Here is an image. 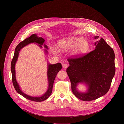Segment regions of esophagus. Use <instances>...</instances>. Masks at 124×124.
Here are the masks:
<instances>
[{
  "mask_svg": "<svg viewBox=\"0 0 124 124\" xmlns=\"http://www.w3.org/2000/svg\"><path fill=\"white\" fill-rule=\"evenodd\" d=\"M68 64H63V68H64V69H67V67H68Z\"/></svg>",
  "mask_w": 124,
  "mask_h": 124,
  "instance_id": "1",
  "label": "esophagus"
}]
</instances>
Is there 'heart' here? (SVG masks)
Wrapping results in <instances>:
<instances>
[{"label": "heart", "mask_w": 124, "mask_h": 124, "mask_svg": "<svg viewBox=\"0 0 124 124\" xmlns=\"http://www.w3.org/2000/svg\"><path fill=\"white\" fill-rule=\"evenodd\" d=\"M60 49L67 50L72 49L71 54L74 56H81L89 51L90 44L86 39L79 36L69 37L60 39L58 41Z\"/></svg>", "instance_id": "b5f03b06"}]
</instances>
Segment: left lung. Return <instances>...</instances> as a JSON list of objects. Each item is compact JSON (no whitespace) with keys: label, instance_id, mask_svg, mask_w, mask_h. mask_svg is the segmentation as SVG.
<instances>
[{"label":"left lung","instance_id":"left-lung-1","mask_svg":"<svg viewBox=\"0 0 124 124\" xmlns=\"http://www.w3.org/2000/svg\"><path fill=\"white\" fill-rule=\"evenodd\" d=\"M94 38L98 39L99 37L95 36ZM94 45L95 49L86 55L68 59L70 66L66 72L71 82L72 92L84 101L96 100L107 94L115 73L113 49L102 38L95 42ZM79 83L85 85L86 92L77 89Z\"/></svg>","mask_w":124,"mask_h":124}]
</instances>
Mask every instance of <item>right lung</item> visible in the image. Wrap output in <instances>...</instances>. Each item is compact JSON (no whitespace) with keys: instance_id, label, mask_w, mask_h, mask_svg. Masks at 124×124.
<instances>
[{"instance_id":"add662e5","label":"right lung","mask_w":124,"mask_h":124,"mask_svg":"<svg viewBox=\"0 0 124 124\" xmlns=\"http://www.w3.org/2000/svg\"><path fill=\"white\" fill-rule=\"evenodd\" d=\"M45 39L41 37H38L36 34H33L31 36L25 39L24 41H22L19 43L16 46L13 58L11 62V70L12 72V82L13 83L14 87L15 88L16 91L19 94L21 95L25 98L34 101H42L46 100L51 95L52 93V90L53 87V84H54V81L56 78V76L59 71L62 69V65L60 63H58L55 64H51L49 63H47V77L48 80V87L47 89L46 93L40 97H32L29 95H28L24 93H23L20 87L19 84L17 83L16 77V70H15V65L16 62L19 57V53L21 50L23 48L24 46H26L28 44L31 43H35L38 44V46H39L41 48H42V46L44 45V46L46 48L44 49V51L46 54H48V47L44 43Z\"/></svg>"}]
</instances>
